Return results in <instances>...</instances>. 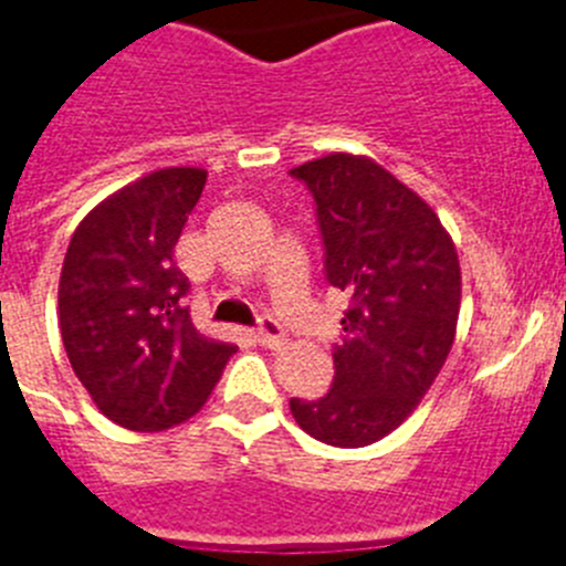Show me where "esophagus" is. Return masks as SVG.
I'll return each mask as SVG.
<instances>
[{"instance_id": "1", "label": "esophagus", "mask_w": 566, "mask_h": 566, "mask_svg": "<svg viewBox=\"0 0 566 566\" xmlns=\"http://www.w3.org/2000/svg\"><path fill=\"white\" fill-rule=\"evenodd\" d=\"M253 337H256L259 346H265V348H279L284 340H287L282 324H279L276 318H271V315H262V318H259L256 329H253Z\"/></svg>"}]
</instances>
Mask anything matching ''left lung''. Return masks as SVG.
Returning <instances> with one entry per match:
<instances>
[{"instance_id":"8db88e82","label":"left lung","mask_w":566,"mask_h":566,"mask_svg":"<svg viewBox=\"0 0 566 566\" xmlns=\"http://www.w3.org/2000/svg\"><path fill=\"white\" fill-rule=\"evenodd\" d=\"M290 176L315 200L326 282L348 295L329 394L290 399V410L318 441L368 447L413 413L447 363L461 310L455 245L371 158L332 153Z\"/></svg>"}]
</instances>
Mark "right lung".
<instances>
[{
    "instance_id": "add662e5",
    "label": "right lung",
    "mask_w": 566,
    "mask_h": 566,
    "mask_svg": "<svg viewBox=\"0 0 566 566\" xmlns=\"http://www.w3.org/2000/svg\"><path fill=\"white\" fill-rule=\"evenodd\" d=\"M203 184L198 167L128 184L88 211L63 259V348L99 413L125 430H170L198 413L237 352L195 329L189 279L172 262Z\"/></svg>"
}]
</instances>
